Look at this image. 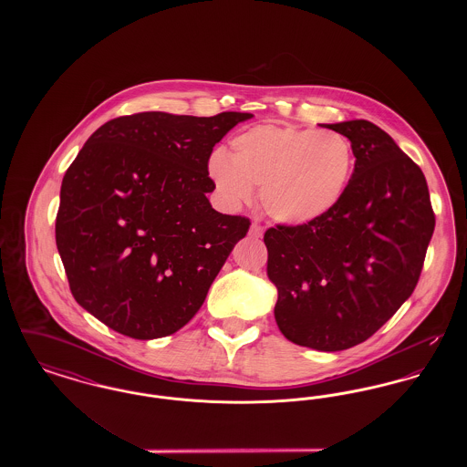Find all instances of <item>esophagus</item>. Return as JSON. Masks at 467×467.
I'll return each mask as SVG.
<instances>
[{
    "label": "esophagus",
    "mask_w": 467,
    "mask_h": 467,
    "mask_svg": "<svg viewBox=\"0 0 467 467\" xmlns=\"http://www.w3.org/2000/svg\"><path fill=\"white\" fill-rule=\"evenodd\" d=\"M263 233H265V229H263V225L257 223H250V229H248V234L252 236V238H261L263 236Z\"/></svg>",
    "instance_id": "obj_1"
}]
</instances>
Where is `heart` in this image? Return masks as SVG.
Wrapping results in <instances>:
<instances>
[{
    "mask_svg": "<svg viewBox=\"0 0 467 467\" xmlns=\"http://www.w3.org/2000/svg\"><path fill=\"white\" fill-rule=\"evenodd\" d=\"M356 168V154L345 134L331 130L261 124L236 134L229 156L215 152L208 175L229 206L254 198L271 219L289 225L317 223L341 202Z\"/></svg>",
    "mask_w": 467,
    "mask_h": 467,
    "instance_id": "b5f03b06",
    "label": "heart"
}]
</instances>
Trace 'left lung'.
Returning <instances> with one entry per match:
<instances>
[{"mask_svg":"<svg viewBox=\"0 0 467 467\" xmlns=\"http://www.w3.org/2000/svg\"><path fill=\"white\" fill-rule=\"evenodd\" d=\"M322 126L354 147L350 185L329 215L271 227L265 244L278 329L296 345L339 352L377 333L411 296L436 221L422 170L377 124Z\"/></svg>","mask_w":467,"mask_h":467,"instance_id":"obj_1","label":"left lung"}]
</instances>
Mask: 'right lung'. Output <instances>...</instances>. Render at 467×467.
<instances>
[{
    "mask_svg": "<svg viewBox=\"0 0 467 467\" xmlns=\"http://www.w3.org/2000/svg\"><path fill=\"white\" fill-rule=\"evenodd\" d=\"M252 113L143 111L109 120L67 168L56 244L75 301L134 339L177 333L250 223L206 198L215 143Z\"/></svg>",
    "mask_w": 467,
    "mask_h": 467,
    "instance_id": "obj_1",
    "label": "right lung"
}]
</instances>
